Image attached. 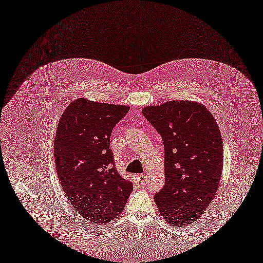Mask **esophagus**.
Listing matches in <instances>:
<instances>
[{
  "label": "esophagus",
  "mask_w": 263,
  "mask_h": 263,
  "mask_svg": "<svg viewBox=\"0 0 263 263\" xmlns=\"http://www.w3.org/2000/svg\"><path fill=\"white\" fill-rule=\"evenodd\" d=\"M136 178L137 180L140 181V183H144V182L146 181L145 174H140V175H137Z\"/></svg>",
  "instance_id": "34e87169"
}]
</instances>
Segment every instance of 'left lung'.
Returning <instances> with one entry per match:
<instances>
[{
    "mask_svg": "<svg viewBox=\"0 0 263 263\" xmlns=\"http://www.w3.org/2000/svg\"><path fill=\"white\" fill-rule=\"evenodd\" d=\"M142 112L162 137L165 184L154 195L165 221L175 227L199 218L215 198L223 167L217 121L203 104L189 100L146 106Z\"/></svg>",
    "mask_w": 263,
    "mask_h": 263,
    "instance_id": "left-lung-1",
    "label": "left lung"
}]
</instances>
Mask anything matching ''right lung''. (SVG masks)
Here are the masks:
<instances>
[{"label": "right lung", "mask_w": 263, "mask_h": 263, "mask_svg": "<svg viewBox=\"0 0 263 263\" xmlns=\"http://www.w3.org/2000/svg\"><path fill=\"white\" fill-rule=\"evenodd\" d=\"M130 107L72 101L59 119L54 138L56 172L72 207L94 223H108L124 210L133 190L116 168L109 138Z\"/></svg>", "instance_id": "add662e5"}]
</instances>
